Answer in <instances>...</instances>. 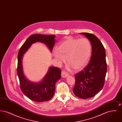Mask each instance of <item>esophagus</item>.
Returning a JSON list of instances; mask_svg holds the SVG:
<instances>
[{
	"instance_id": "esophagus-1",
	"label": "esophagus",
	"mask_w": 122,
	"mask_h": 122,
	"mask_svg": "<svg viewBox=\"0 0 122 122\" xmlns=\"http://www.w3.org/2000/svg\"><path fill=\"white\" fill-rule=\"evenodd\" d=\"M69 76V75L66 72H65L64 71H62V73H61V76L63 78H65L67 76Z\"/></svg>"
}]
</instances>
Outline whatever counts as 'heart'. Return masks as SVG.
Wrapping results in <instances>:
<instances>
[{
  "mask_svg": "<svg viewBox=\"0 0 122 122\" xmlns=\"http://www.w3.org/2000/svg\"><path fill=\"white\" fill-rule=\"evenodd\" d=\"M92 54V45L86 38L81 39L69 37L61 42L58 50L53 52L54 57L59 65L67 58L69 68L81 70L89 62Z\"/></svg>",
  "mask_w": 122,
  "mask_h": 122,
  "instance_id": "1",
  "label": "heart"
}]
</instances>
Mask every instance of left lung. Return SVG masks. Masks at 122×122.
I'll return each mask as SVG.
<instances>
[{
  "instance_id": "1",
  "label": "left lung",
  "mask_w": 122,
  "mask_h": 122,
  "mask_svg": "<svg viewBox=\"0 0 122 122\" xmlns=\"http://www.w3.org/2000/svg\"><path fill=\"white\" fill-rule=\"evenodd\" d=\"M81 34L91 41L92 55L90 63L75 75L76 82L73 91L78 97L88 99L96 95L103 87L107 64L104 47L98 38L91 33Z\"/></svg>"
}]
</instances>
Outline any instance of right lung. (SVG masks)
<instances>
[{
    "mask_svg": "<svg viewBox=\"0 0 122 122\" xmlns=\"http://www.w3.org/2000/svg\"><path fill=\"white\" fill-rule=\"evenodd\" d=\"M55 37V35H31L21 46L18 53L17 73L20 89L25 96L33 101L41 102L48 101L52 98L55 91L56 83L61 78V70L58 67H51L40 82H32L26 79L24 75L23 55L33 43L37 41L44 43L52 52Z\"/></svg>",
    "mask_w": 122,
    "mask_h": 122,
    "instance_id": "right-lung-1",
    "label": "right lung"
}]
</instances>
